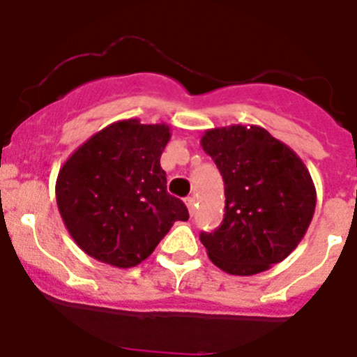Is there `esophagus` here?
I'll return each instance as SVG.
<instances>
[{
	"instance_id": "1",
	"label": "esophagus",
	"mask_w": 357,
	"mask_h": 357,
	"mask_svg": "<svg viewBox=\"0 0 357 357\" xmlns=\"http://www.w3.org/2000/svg\"><path fill=\"white\" fill-rule=\"evenodd\" d=\"M185 202H186V207H188V212L193 215V212H195V199H193V197H188Z\"/></svg>"
}]
</instances>
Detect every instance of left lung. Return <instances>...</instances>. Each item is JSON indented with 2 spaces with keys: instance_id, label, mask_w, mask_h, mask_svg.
I'll return each mask as SVG.
<instances>
[{
  "instance_id": "1",
  "label": "left lung",
  "mask_w": 357,
  "mask_h": 357,
  "mask_svg": "<svg viewBox=\"0 0 357 357\" xmlns=\"http://www.w3.org/2000/svg\"><path fill=\"white\" fill-rule=\"evenodd\" d=\"M200 145L225 181L226 212L200 242L219 269L252 276L287 259L307 231L316 188L302 158L261 126L207 129Z\"/></svg>"
}]
</instances>
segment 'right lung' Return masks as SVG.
<instances>
[{
  "label": "right lung",
  "mask_w": 357,
  "mask_h": 357,
  "mask_svg": "<svg viewBox=\"0 0 357 357\" xmlns=\"http://www.w3.org/2000/svg\"><path fill=\"white\" fill-rule=\"evenodd\" d=\"M167 124L112 122L82 143L56 178L67 231L89 257L128 269L145 261L188 208L167 193L160 155Z\"/></svg>",
  "instance_id": "1"
}]
</instances>
